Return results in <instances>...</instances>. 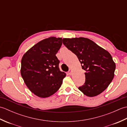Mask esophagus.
Here are the masks:
<instances>
[{"label": "esophagus", "instance_id": "obj_1", "mask_svg": "<svg viewBox=\"0 0 127 127\" xmlns=\"http://www.w3.org/2000/svg\"><path fill=\"white\" fill-rule=\"evenodd\" d=\"M72 70H71V69H69V70L68 71V74H69V75H71V74H72Z\"/></svg>", "mask_w": 127, "mask_h": 127}]
</instances>
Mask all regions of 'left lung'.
Masks as SVG:
<instances>
[{
  "mask_svg": "<svg viewBox=\"0 0 127 127\" xmlns=\"http://www.w3.org/2000/svg\"><path fill=\"white\" fill-rule=\"evenodd\" d=\"M63 44L76 55L85 70L86 80L79 90L88 96L102 93L114 79L116 64L109 52L85 37L64 38Z\"/></svg>",
  "mask_w": 127,
  "mask_h": 127,
  "instance_id": "left-lung-1",
  "label": "left lung"
}]
</instances>
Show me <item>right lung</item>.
<instances>
[{"mask_svg": "<svg viewBox=\"0 0 127 127\" xmlns=\"http://www.w3.org/2000/svg\"><path fill=\"white\" fill-rule=\"evenodd\" d=\"M61 37H50L31 48L22 57L21 74L32 93L47 98L57 91L66 76L59 68L56 55L62 45Z\"/></svg>", "mask_w": 127, "mask_h": 127, "instance_id": "1", "label": "right lung"}]
</instances>
